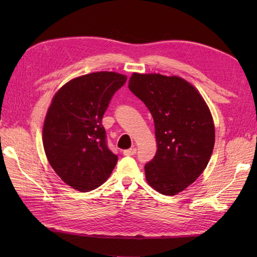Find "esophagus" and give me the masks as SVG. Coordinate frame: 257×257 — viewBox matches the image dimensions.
<instances>
[{
    "label": "esophagus",
    "mask_w": 257,
    "mask_h": 257,
    "mask_svg": "<svg viewBox=\"0 0 257 257\" xmlns=\"http://www.w3.org/2000/svg\"><path fill=\"white\" fill-rule=\"evenodd\" d=\"M136 152H137V149H136V148H130L128 150H124L123 151V155L124 156H134V155H136Z\"/></svg>",
    "instance_id": "1"
}]
</instances>
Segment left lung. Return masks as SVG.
I'll return each mask as SVG.
<instances>
[{"label": "left lung", "instance_id": "1", "mask_svg": "<svg viewBox=\"0 0 257 257\" xmlns=\"http://www.w3.org/2000/svg\"><path fill=\"white\" fill-rule=\"evenodd\" d=\"M128 87L155 121L158 149L145 166L147 181L162 194H178L210 161L215 141L210 109L199 91L178 76L134 73Z\"/></svg>", "mask_w": 257, "mask_h": 257}]
</instances>
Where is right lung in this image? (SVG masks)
Masks as SVG:
<instances>
[{
	"mask_svg": "<svg viewBox=\"0 0 257 257\" xmlns=\"http://www.w3.org/2000/svg\"><path fill=\"white\" fill-rule=\"evenodd\" d=\"M127 77L98 72L74 78L54 96L48 108L43 146L47 160L63 181L88 192L106 181L118 157L109 150L103 113Z\"/></svg>",
	"mask_w": 257,
	"mask_h": 257,
	"instance_id": "add662e5",
	"label": "right lung"
}]
</instances>
